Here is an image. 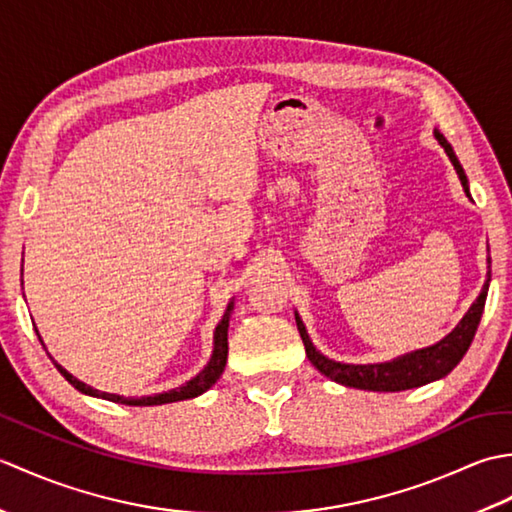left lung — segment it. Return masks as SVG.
I'll list each match as a JSON object with an SVG mask.
<instances>
[{
    "label": "left lung",
    "instance_id": "obj_1",
    "mask_svg": "<svg viewBox=\"0 0 512 512\" xmlns=\"http://www.w3.org/2000/svg\"><path fill=\"white\" fill-rule=\"evenodd\" d=\"M436 138H438V143L444 147V151H447V156L453 162L455 171H458L466 195L471 198L469 180H466V173L460 165L458 156H455L453 147L449 145V140L444 138L440 132H436ZM488 281H491V273H488V279L480 292V297L475 299L471 310L464 314V319L458 323V328H455L449 336H444L440 343L427 347V350H418L413 354L400 356L391 363L345 365V363L330 361V358H325L321 352L314 350V345L308 339V332H306V328H303L299 317H297V328H299L303 345H306V354L310 358V363L317 367L321 374L336 380V383L347 385V387L369 389V391H405V389H413V387H422V385L431 383V380L447 376L451 369L462 361V356L471 347L473 336L477 332V325H480L482 312H484Z\"/></svg>",
    "mask_w": 512,
    "mask_h": 512
}]
</instances>
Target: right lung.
Wrapping results in <instances>:
<instances>
[{
	"mask_svg": "<svg viewBox=\"0 0 512 512\" xmlns=\"http://www.w3.org/2000/svg\"><path fill=\"white\" fill-rule=\"evenodd\" d=\"M231 308L228 306L224 319L217 323L215 328V350H213V356L209 365H206L202 372L191 378L187 385H182L178 389H171L167 391V394H156V396H147V398H125V396H116V394H107V391H99V389H92L90 385L81 383V380H76L72 374L65 372V369L61 365L54 363V367L59 369L61 376L68 380V383L79 389L81 394H88V396H96V398H105L110 402H118V405H132V407H149V405H165V402H178V400H187V398H195L204 394L206 389H209L217 378L222 376L224 367H226V356H228V314H231ZM41 341V339H39Z\"/></svg>",
	"mask_w": 512,
	"mask_h": 512,
	"instance_id": "1",
	"label": "right lung"
}]
</instances>
